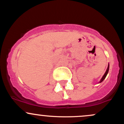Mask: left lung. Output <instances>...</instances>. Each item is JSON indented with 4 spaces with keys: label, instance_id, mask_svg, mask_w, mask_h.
I'll return each mask as SVG.
<instances>
[{
    "label": "left lung",
    "instance_id": "1",
    "mask_svg": "<svg viewBox=\"0 0 124 124\" xmlns=\"http://www.w3.org/2000/svg\"><path fill=\"white\" fill-rule=\"evenodd\" d=\"M108 70H109V64H108V68H107V70H106V73H104V75H103V76L102 77V78H101V79L100 81V83H101V82H102L104 80L105 78H106V77L107 76V75L108 73Z\"/></svg>",
    "mask_w": 124,
    "mask_h": 124
}]
</instances>
